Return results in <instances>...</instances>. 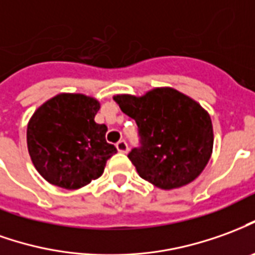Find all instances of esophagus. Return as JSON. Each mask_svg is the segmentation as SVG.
Returning <instances> with one entry per match:
<instances>
[{"label": "esophagus", "instance_id": "1", "mask_svg": "<svg viewBox=\"0 0 255 255\" xmlns=\"http://www.w3.org/2000/svg\"><path fill=\"white\" fill-rule=\"evenodd\" d=\"M116 147H117V150H119L120 153L128 152V143L124 139L119 140V142H117V145H116Z\"/></svg>", "mask_w": 255, "mask_h": 255}]
</instances>
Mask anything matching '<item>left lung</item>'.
I'll use <instances>...</instances> for the list:
<instances>
[{"label":"left lung","mask_w":255,"mask_h":255,"mask_svg":"<svg viewBox=\"0 0 255 255\" xmlns=\"http://www.w3.org/2000/svg\"><path fill=\"white\" fill-rule=\"evenodd\" d=\"M123 113L138 126L139 146L128 153L140 178L160 189H175L199 177L213 153L211 119L192 98L174 88L143 97L116 95Z\"/></svg>","instance_id":"1"}]
</instances>
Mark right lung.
I'll use <instances>...</instances> for the list:
<instances>
[{
  "instance_id": "add662e5",
  "label": "right lung",
  "mask_w": 255,
  "mask_h": 255,
  "mask_svg": "<svg viewBox=\"0 0 255 255\" xmlns=\"http://www.w3.org/2000/svg\"><path fill=\"white\" fill-rule=\"evenodd\" d=\"M101 105L83 94H59L41 105L27 124L28 154L45 181L78 189L103 174L115 145L108 127L95 123Z\"/></svg>"
}]
</instances>
